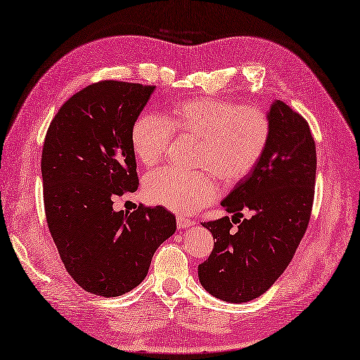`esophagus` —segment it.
Here are the masks:
<instances>
[{"instance_id": "obj_1", "label": "esophagus", "mask_w": 360, "mask_h": 360, "mask_svg": "<svg viewBox=\"0 0 360 360\" xmlns=\"http://www.w3.org/2000/svg\"><path fill=\"white\" fill-rule=\"evenodd\" d=\"M194 224L195 223H192L191 220H186V218H183V217L177 218V227H179V229H188V227L194 226Z\"/></svg>"}]
</instances>
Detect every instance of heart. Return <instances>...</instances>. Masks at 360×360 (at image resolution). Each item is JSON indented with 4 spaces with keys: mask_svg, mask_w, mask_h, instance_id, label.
<instances>
[{
    "mask_svg": "<svg viewBox=\"0 0 360 360\" xmlns=\"http://www.w3.org/2000/svg\"><path fill=\"white\" fill-rule=\"evenodd\" d=\"M172 134L198 140L194 165L206 171H155L145 177L143 191L153 203L188 215L215 200L214 177L232 186L255 168L269 143L270 122L257 107H238L210 98L185 101L175 105L166 120L151 112L136 119L131 127V148L137 160L145 166L159 163L171 146Z\"/></svg>",
    "mask_w": 360,
    "mask_h": 360,
    "instance_id": "obj_1",
    "label": "heart"
}]
</instances>
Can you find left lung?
<instances>
[{"label": "left lung", "instance_id": "obj_1", "mask_svg": "<svg viewBox=\"0 0 360 360\" xmlns=\"http://www.w3.org/2000/svg\"><path fill=\"white\" fill-rule=\"evenodd\" d=\"M270 137L264 154L236 183L221 206L233 214L203 223L214 249L198 266V279L218 300L241 304L274 285L290 264L310 220L316 145L309 124L283 101L267 111ZM243 210L251 217L240 220ZM232 222H240L235 230Z\"/></svg>", "mask_w": 360, "mask_h": 360}]
</instances>
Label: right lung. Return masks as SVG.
I'll return each instance as SVG.
<instances>
[{"instance_id":"1","label":"right lung","mask_w":360,"mask_h":360,"mask_svg":"<svg viewBox=\"0 0 360 360\" xmlns=\"http://www.w3.org/2000/svg\"><path fill=\"white\" fill-rule=\"evenodd\" d=\"M155 86L102 81L73 94L49 127L41 174L47 224L67 271L98 296L143 281L154 252L177 229L162 206L114 210L139 188L131 127Z\"/></svg>"}]
</instances>
